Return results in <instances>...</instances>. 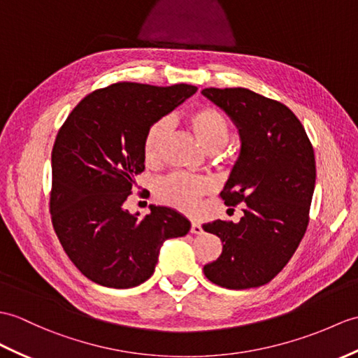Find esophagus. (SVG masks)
<instances>
[{
	"label": "esophagus",
	"mask_w": 358,
	"mask_h": 358,
	"mask_svg": "<svg viewBox=\"0 0 358 358\" xmlns=\"http://www.w3.org/2000/svg\"><path fill=\"white\" fill-rule=\"evenodd\" d=\"M190 231H192L194 235H201V234H203V227H201V224L192 221V226H190Z\"/></svg>",
	"instance_id": "1"
}]
</instances>
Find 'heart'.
I'll return each mask as SVG.
<instances>
[{
	"label": "heart",
	"instance_id": "b5f03b06",
	"mask_svg": "<svg viewBox=\"0 0 358 358\" xmlns=\"http://www.w3.org/2000/svg\"><path fill=\"white\" fill-rule=\"evenodd\" d=\"M187 127L192 129L196 140L206 151L218 152L227 145L230 127L224 115L210 106H203L187 115ZM169 134V123L166 120L155 122L146 131L143 138V157L148 164L162 160L163 149ZM212 185L204 178H195L185 173H172L159 181L157 198L166 206L176 207L182 212H195L201 198L209 194Z\"/></svg>",
	"mask_w": 358,
	"mask_h": 358
}]
</instances>
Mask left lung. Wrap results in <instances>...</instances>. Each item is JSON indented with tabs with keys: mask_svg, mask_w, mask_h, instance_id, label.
Returning a JSON list of instances; mask_svg holds the SVG:
<instances>
[{
	"mask_svg": "<svg viewBox=\"0 0 358 358\" xmlns=\"http://www.w3.org/2000/svg\"><path fill=\"white\" fill-rule=\"evenodd\" d=\"M236 124L241 152L224 186L226 206L243 203L239 222H207L222 241L217 261L204 265L213 284L229 289L261 287L292 259L310 221L315 185L311 141L294 113L247 88H204Z\"/></svg>",
	"mask_w": 358,
	"mask_h": 358,
	"instance_id": "obj_1",
	"label": "left lung"
}]
</instances>
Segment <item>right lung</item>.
<instances>
[{
  "instance_id": "add662e5",
  "label": "right lung",
  "mask_w": 358,
  "mask_h": 358,
  "mask_svg": "<svg viewBox=\"0 0 358 358\" xmlns=\"http://www.w3.org/2000/svg\"><path fill=\"white\" fill-rule=\"evenodd\" d=\"M196 90L119 82L82 99L57 132L50 194L53 229L71 262L96 284H143L164 241L190 230L171 207L151 204V213L141 218L123 203L145 171L146 131Z\"/></svg>"
}]
</instances>
